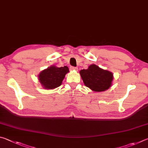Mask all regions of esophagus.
<instances>
[{
  "label": "esophagus",
  "instance_id": "obj_1",
  "mask_svg": "<svg viewBox=\"0 0 148 148\" xmlns=\"http://www.w3.org/2000/svg\"><path fill=\"white\" fill-rule=\"evenodd\" d=\"M70 69H71V70H74V71H77L78 70V68H77V67H70Z\"/></svg>",
  "mask_w": 148,
  "mask_h": 148
}]
</instances>
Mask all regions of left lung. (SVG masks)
Returning <instances> with one entry per match:
<instances>
[{
  "label": "left lung",
  "mask_w": 148,
  "mask_h": 148,
  "mask_svg": "<svg viewBox=\"0 0 148 148\" xmlns=\"http://www.w3.org/2000/svg\"><path fill=\"white\" fill-rule=\"evenodd\" d=\"M79 73L85 86L93 92L105 91L112 84V73L101 68L95 64L90 65L86 69L81 70Z\"/></svg>",
  "instance_id": "1"
}]
</instances>
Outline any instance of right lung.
Instances as JSON below:
<instances>
[{"mask_svg": "<svg viewBox=\"0 0 148 148\" xmlns=\"http://www.w3.org/2000/svg\"><path fill=\"white\" fill-rule=\"evenodd\" d=\"M69 71L67 66L58 67L52 65L40 73L38 76V80L44 89L53 90L60 86Z\"/></svg>", "mask_w": 148, "mask_h": 148, "instance_id": "add662e5", "label": "right lung"}]
</instances>
